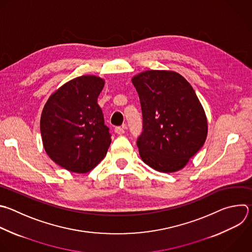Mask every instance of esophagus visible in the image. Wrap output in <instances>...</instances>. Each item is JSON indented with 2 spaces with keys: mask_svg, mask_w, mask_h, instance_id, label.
Returning a JSON list of instances; mask_svg holds the SVG:
<instances>
[{
  "mask_svg": "<svg viewBox=\"0 0 252 252\" xmlns=\"http://www.w3.org/2000/svg\"><path fill=\"white\" fill-rule=\"evenodd\" d=\"M125 127H122V126H117V127H115V132L117 133V134H124L125 133Z\"/></svg>",
  "mask_w": 252,
  "mask_h": 252,
  "instance_id": "esophagus-1",
  "label": "esophagus"
}]
</instances>
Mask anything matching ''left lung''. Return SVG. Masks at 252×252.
<instances>
[{
	"instance_id": "8db88e82",
	"label": "left lung",
	"mask_w": 252,
	"mask_h": 252,
	"mask_svg": "<svg viewBox=\"0 0 252 252\" xmlns=\"http://www.w3.org/2000/svg\"><path fill=\"white\" fill-rule=\"evenodd\" d=\"M142 112L136 145L142 161L156 171L184 168L204 145L208 122L190 83L179 73L147 70L131 79Z\"/></svg>"
}]
</instances>
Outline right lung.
<instances>
[{
  "label": "right lung",
  "mask_w": 252,
  "mask_h": 252,
  "mask_svg": "<svg viewBox=\"0 0 252 252\" xmlns=\"http://www.w3.org/2000/svg\"><path fill=\"white\" fill-rule=\"evenodd\" d=\"M105 80L77 77L47 100L40 118V132L47 155L66 170L87 173L104 159L112 138L98 97Z\"/></svg>",
  "instance_id": "right-lung-1"
}]
</instances>
